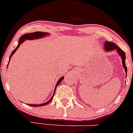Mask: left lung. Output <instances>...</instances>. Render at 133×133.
Segmentation results:
<instances>
[{
	"label": "left lung",
	"instance_id": "1",
	"mask_svg": "<svg viewBox=\"0 0 133 133\" xmlns=\"http://www.w3.org/2000/svg\"><path fill=\"white\" fill-rule=\"evenodd\" d=\"M104 47H105V50L107 52L112 51V50H117V52H118V55L121 57V58L122 59L123 66V68H124V71H125V73H126V76H127V67L126 66V63H125L126 55H125V53H124V52L119 48L117 45H116L114 42H109L107 41H106L105 42Z\"/></svg>",
	"mask_w": 133,
	"mask_h": 133
}]
</instances>
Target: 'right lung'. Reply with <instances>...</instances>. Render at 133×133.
I'll use <instances>...</instances> for the list:
<instances>
[{"label":"right lung","instance_id":"add662e5","mask_svg":"<svg viewBox=\"0 0 133 133\" xmlns=\"http://www.w3.org/2000/svg\"><path fill=\"white\" fill-rule=\"evenodd\" d=\"M49 33H47V32H41V31H37V32H32V33H28V34H24L23 36H22L20 37V38H19V41H18V44L17 47H16L15 49H14V50H13L12 52H11V55H10V57H9V61L10 60L11 58V57L13 55H14V54L15 53L16 51V50H17L18 48L19 47V45H21V44L23 43V42L25 41V40H33V39H39V38H42V37H43L44 36H49ZM9 63H8V65H9ZM7 65V66H8ZM64 78V76H62V78H60V79L58 80V82L56 84V86H55V90H54V94L53 96H52L51 99L49 100V101L46 102L44 103V104H27L29 106H31V107H41V106H44V105H45L48 104L49 103H50V102L52 101V100L53 99V97L54 96V94H55V92L56 91V88L57 86H58L59 84H60V83H61L62 80Z\"/></svg>","mask_w":133,"mask_h":133}]
</instances>
